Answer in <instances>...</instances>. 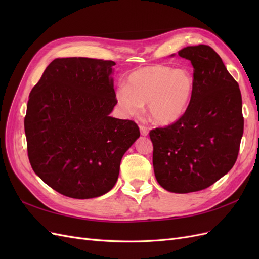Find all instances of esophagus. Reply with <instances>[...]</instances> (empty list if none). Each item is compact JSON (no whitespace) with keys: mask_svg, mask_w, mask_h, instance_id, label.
Segmentation results:
<instances>
[{"mask_svg":"<svg viewBox=\"0 0 259 259\" xmlns=\"http://www.w3.org/2000/svg\"><path fill=\"white\" fill-rule=\"evenodd\" d=\"M139 130H140V134H142L143 136H147L149 134V131L146 126H144V125H139Z\"/></svg>","mask_w":259,"mask_h":259,"instance_id":"1","label":"esophagus"}]
</instances>
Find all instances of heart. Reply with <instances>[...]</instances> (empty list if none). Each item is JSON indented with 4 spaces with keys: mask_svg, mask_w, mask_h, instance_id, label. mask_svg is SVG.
I'll return each mask as SVG.
<instances>
[{
    "mask_svg": "<svg viewBox=\"0 0 259 259\" xmlns=\"http://www.w3.org/2000/svg\"><path fill=\"white\" fill-rule=\"evenodd\" d=\"M194 77L186 69L152 65L135 69L121 84L115 98L122 111L137 115L148 104V115L155 124L169 125L178 121L190 106Z\"/></svg>",
    "mask_w": 259,
    "mask_h": 259,
    "instance_id": "b5f03b06",
    "label": "heart"
}]
</instances>
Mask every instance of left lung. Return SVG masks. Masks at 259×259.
Returning <instances> with one entry per match:
<instances>
[{
	"label": "left lung",
	"instance_id": "obj_1",
	"mask_svg": "<svg viewBox=\"0 0 259 259\" xmlns=\"http://www.w3.org/2000/svg\"><path fill=\"white\" fill-rule=\"evenodd\" d=\"M178 55L193 67L192 100L177 122L152 130L150 139L160 186L169 192L189 193L205 189L232 168L244 120L239 85L213 49L187 46Z\"/></svg>",
	"mask_w": 259,
	"mask_h": 259
}]
</instances>
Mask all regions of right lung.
I'll list each match as a JSON object with an SVG mask.
<instances>
[{"mask_svg":"<svg viewBox=\"0 0 259 259\" xmlns=\"http://www.w3.org/2000/svg\"><path fill=\"white\" fill-rule=\"evenodd\" d=\"M114 61L56 58L31 91L25 117L34 173L73 199L110 191L124 153L139 138L137 124L110 116L116 105Z\"/></svg>","mask_w":259,"mask_h":259,"instance_id":"right-lung-1","label":"right lung"}]
</instances>
